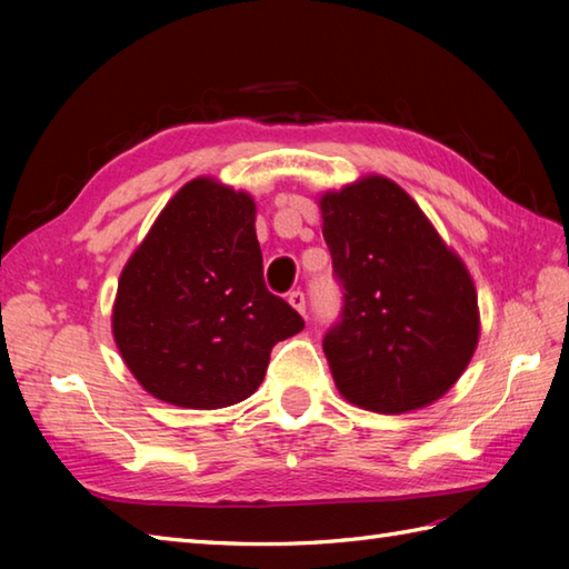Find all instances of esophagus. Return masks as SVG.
I'll return each mask as SVG.
<instances>
[{"mask_svg": "<svg viewBox=\"0 0 569 569\" xmlns=\"http://www.w3.org/2000/svg\"><path fill=\"white\" fill-rule=\"evenodd\" d=\"M288 303H291L300 316L306 318V293L303 291H293V293H288Z\"/></svg>", "mask_w": 569, "mask_h": 569, "instance_id": "esophagus-1", "label": "esophagus"}]
</instances>
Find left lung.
Listing matches in <instances>:
<instances>
[{"instance_id":"8db88e82","label":"left lung","mask_w":569,"mask_h":569,"mask_svg":"<svg viewBox=\"0 0 569 569\" xmlns=\"http://www.w3.org/2000/svg\"><path fill=\"white\" fill-rule=\"evenodd\" d=\"M318 204L345 291L342 320L322 340L337 391L386 416L435 403L479 342L477 288L465 261L383 176L322 192Z\"/></svg>"}]
</instances>
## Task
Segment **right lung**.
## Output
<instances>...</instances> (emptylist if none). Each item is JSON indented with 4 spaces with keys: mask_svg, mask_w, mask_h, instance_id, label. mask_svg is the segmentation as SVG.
Wrapping results in <instances>:
<instances>
[{
    "mask_svg": "<svg viewBox=\"0 0 569 569\" xmlns=\"http://www.w3.org/2000/svg\"><path fill=\"white\" fill-rule=\"evenodd\" d=\"M257 202L200 176L180 188L119 276L112 335L159 401L214 410L263 381L276 342L303 318L266 291Z\"/></svg>",
    "mask_w": 569,
    "mask_h": 569,
    "instance_id": "1",
    "label": "right lung"
}]
</instances>
